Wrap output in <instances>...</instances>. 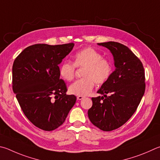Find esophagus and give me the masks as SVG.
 <instances>
[{
  "mask_svg": "<svg viewBox=\"0 0 160 160\" xmlns=\"http://www.w3.org/2000/svg\"><path fill=\"white\" fill-rule=\"evenodd\" d=\"M84 98H85V97H82V96H78L77 99L78 100H82V99H83Z\"/></svg>",
  "mask_w": 160,
  "mask_h": 160,
  "instance_id": "obj_1",
  "label": "esophagus"
}]
</instances>
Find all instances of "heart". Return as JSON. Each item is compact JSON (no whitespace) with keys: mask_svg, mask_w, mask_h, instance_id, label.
I'll use <instances>...</instances> for the list:
<instances>
[{"mask_svg":"<svg viewBox=\"0 0 160 160\" xmlns=\"http://www.w3.org/2000/svg\"><path fill=\"white\" fill-rule=\"evenodd\" d=\"M74 63L65 61L59 66V74L63 79L71 81L74 78L75 66L85 68L82 77L69 86L71 94L86 96L94 88V82L102 85L108 80L112 67L109 60L103 58L99 52L87 48L78 52L73 57Z\"/></svg>","mask_w":160,"mask_h":160,"instance_id":"obj_1","label":"heart"}]
</instances>
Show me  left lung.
<instances>
[{"mask_svg":"<svg viewBox=\"0 0 160 160\" xmlns=\"http://www.w3.org/2000/svg\"><path fill=\"white\" fill-rule=\"evenodd\" d=\"M97 45L111 52L115 69L97 91L102 97L92 98L88 117L94 126L110 132L123 125L135 112L145 92V72L140 59L127 46L112 41Z\"/></svg>","mask_w":160,"mask_h":160,"instance_id":"8db88e82","label":"left lung"}]
</instances>
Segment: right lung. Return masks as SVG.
<instances>
[{"label": "right lung", "instance_id": "add662e5", "mask_svg": "<svg viewBox=\"0 0 160 160\" xmlns=\"http://www.w3.org/2000/svg\"><path fill=\"white\" fill-rule=\"evenodd\" d=\"M73 47L74 43L31 45L13 63V92L26 117L42 130L62 125L76 101L75 95L66 94L59 67Z\"/></svg>", "mask_w": 160, "mask_h": 160}]
</instances>
